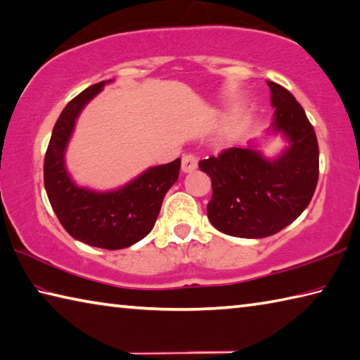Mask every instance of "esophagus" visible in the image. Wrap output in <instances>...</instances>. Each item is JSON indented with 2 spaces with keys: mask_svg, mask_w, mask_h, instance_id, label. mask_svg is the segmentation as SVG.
Wrapping results in <instances>:
<instances>
[{
  "mask_svg": "<svg viewBox=\"0 0 360 360\" xmlns=\"http://www.w3.org/2000/svg\"><path fill=\"white\" fill-rule=\"evenodd\" d=\"M197 167H198V159L195 158L193 154H186L184 158H182L181 168H182V172H184V173H192V172H195V169H197Z\"/></svg>",
  "mask_w": 360,
  "mask_h": 360,
  "instance_id": "obj_1",
  "label": "esophagus"
}]
</instances>
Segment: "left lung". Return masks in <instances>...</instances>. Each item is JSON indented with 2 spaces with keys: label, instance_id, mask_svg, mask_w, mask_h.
<instances>
[{
  "label": "left lung",
  "instance_id": "obj_1",
  "mask_svg": "<svg viewBox=\"0 0 360 360\" xmlns=\"http://www.w3.org/2000/svg\"><path fill=\"white\" fill-rule=\"evenodd\" d=\"M276 108L266 135H282L285 148L266 158L261 143L225 149L200 160L211 176L212 198L207 219L230 236L267 238L292 224L315 193L319 173L318 140L304 108L283 86L267 82Z\"/></svg>",
  "mask_w": 360,
  "mask_h": 360
}]
</instances>
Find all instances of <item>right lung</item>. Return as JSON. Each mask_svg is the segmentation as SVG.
Segmentation results:
<instances>
[{
	"label": "right lung",
	"mask_w": 360,
	"mask_h": 360,
	"mask_svg": "<svg viewBox=\"0 0 360 360\" xmlns=\"http://www.w3.org/2000/svg\"><path fill=\"white\" fill-rule=\"evenodd\" d=\"M93 84L72 99L51 132L44 162V184L50 205L72 238L88 245L120 250L139 243L158 220L163 197L179 178L181 159L149 167L112 191L78 186L66 167V151L83 108L107 83Z\"/></svg>",
	"instance_id": "obj_1"
}]
</instances>
